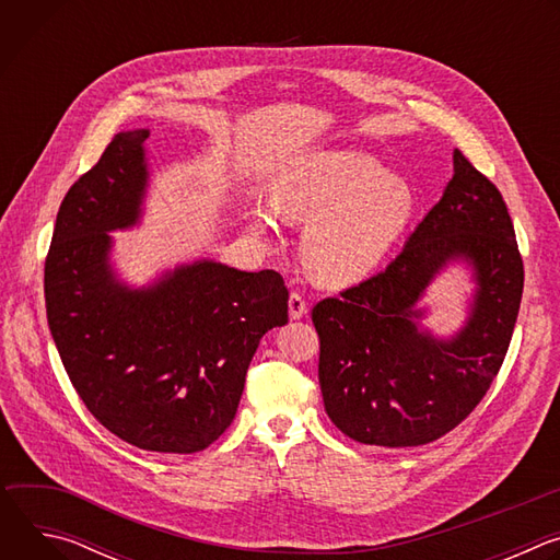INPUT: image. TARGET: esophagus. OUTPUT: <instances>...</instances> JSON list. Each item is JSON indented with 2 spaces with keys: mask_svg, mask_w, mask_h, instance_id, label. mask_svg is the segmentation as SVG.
Here are the masks:
<instances>
[{
  "mask_svg": "<svg viewBox=\"0 0 560 560\" xmlns=\"http://www.w3.org/2000/svg\"><path fill=\"white\" fill-rule=\"evenodd\" d=\"M288 307H290V318H294V322H296V318H303V316L307 314V303H305L303 296L296 294V292L290 294Z\"/></svg>",
  "mask_w": 560,
  "mask_h": 560,
  "instance_id": "1",
  "label": "esophagus"
}]
</instances>
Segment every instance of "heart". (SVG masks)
I'll return each mask as SVG.
<instances>
[{"mask_svg": "<svg viewBox=\"0 0 560 560\" xmlns=\"http://www.w3.org/2000/svg\"><path fill=\"white\" fill-rule=\"evenodd\" d=\"M270 206L250 208L255 230L270 234L275 214L307 223L301 236L305 272L318 285L348 288L368 279L401 242L419 197L404 175L387 173L368 152L318 148L277 168Z\"/></svg>", "mask_w": 560, "mask_h": 560, "instance_id": "b5f03b06", "label": "heart"}]
</instances>
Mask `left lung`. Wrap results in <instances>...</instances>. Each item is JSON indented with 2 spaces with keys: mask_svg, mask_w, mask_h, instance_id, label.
Segmentation results:
<instances>
[{
  "mask_svg": "<svg viewBox=\"0 0 560 560\" xmlns=\"http://www.w3.org/2000/svg\"><path fill=\"white\" fill-rule=\"evenodd\" d=\"M469 273L464 324L424 326L429 285ZM523 294V259L497 186L454 150V177L383 272L312 310L318 383L330 421L350 439L417 447L456 428L499 374Z\"/></svg>",
  "mask_w": 560,
  "mask_h": 560,
  "instance_id": "1",
  "label": "left lung"
}]
</instances>
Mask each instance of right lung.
<instances>
[{
  "label": "right lung",
  "instance_id": "right-lung-1",
  "mask_svg": "<svg viewBox=\"0 0 560 560\" xmlns=\"http://www.w3.org/2000/svg\"><path fill=\"white\" fill-rule=\"evenodd\" d=\"M148 128L124 130L63 197L44 294L61 363L93 417L121 441L192 454L232 423L261 337L288 324L275 270L201 257L128 283L115 236L141 225L150 188Z\"/></svg>",
  "mask_w": 560,
  "mask_h": 560
}]
</instances>
